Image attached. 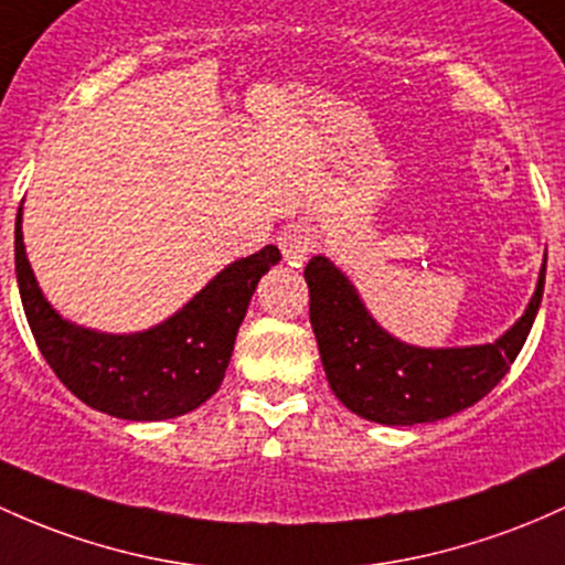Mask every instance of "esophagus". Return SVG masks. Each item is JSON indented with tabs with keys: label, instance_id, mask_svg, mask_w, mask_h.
Instances as JSON below:
<instances>
[{
	"label": "esophagus",
	"instance_id": "34e87169",
	"mask_svg": "<svg viewBox=\"0 0 565 565\" xmlns=\"http://www.w3.org/2000/svg\"><path fill=\"white\" fill-rule=\"evenodd\" d=\"M278 246H281L287 265L300 268L313 249V241L308 238V233L300 231V227H287V231L281 233V238H278Z\"/></svg>",
	"mask_w": 565,
	"mask_h": 565
}]
</instances>
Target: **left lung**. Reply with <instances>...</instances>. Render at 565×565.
I'll return each mask as SVG.
<instances>
[{
  "mask_svg": "<svg viewBox=\"0 0 565 565\" xmlns=\"http://www.w3.org/2000/svg\"><path fill=\"white\" fill-rule=\"evenodd\" d=\"M544 259L523 316L493 343L420 349L370 316L343 270L316 254L306 265L311 327L330 388L362 418L386 426L434 424L480 402L507 375L542 306Z\"/></svg>",
  "mask_w": 565,
  "mask_h": 565,
  "instance_id": "8db88e82",
  "label": "left lung"
}]
</instances>
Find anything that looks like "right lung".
<instances>
[{"label":"right lung","instance_id":"right-lung-1","mask_svg":"<svg viewBox=\"0 0 565 565\" xmlns=\"http://www.w3.org/2000/svg\"><path fill=\"white\" fill-rule=\"evenodd\" d=\"M15 220V276L31 334L70 392L93 411L122 420L184 415L220 388L235 334L259 278L281 259L276 246L220 270L177 313L141 332L111 334L64 319L42 295Z\"/></svg>","mask_w":565,"mask_h":565}]
</instances>
